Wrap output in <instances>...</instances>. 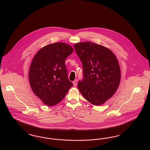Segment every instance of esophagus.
Masks as SVG:
<instances>
[{
  "label": "esophagus",
  "instance_id": "34e87169",
  "mask_svg": "<svg viewBox=\"0 0 150 150\" xmlns=\"http://www.w3.org/2000/svg\"><path fill=\"white\" fill-rule=\"evenodd\" d=\"M73 84H74V86H76L77 85V83H78V81H77V80H75L73 82Z\"/></svg>",
  "mask_w": 150,
  "mask_h": 150
}]
</instances>
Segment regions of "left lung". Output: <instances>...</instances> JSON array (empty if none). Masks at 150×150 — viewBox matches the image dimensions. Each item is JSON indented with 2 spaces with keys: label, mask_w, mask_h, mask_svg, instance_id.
<instances>
[{
  "label": "left lung",
  "mask_w": 150,
  "mask_h": 150,
  "mask_svg": "<svg viewBox=\"0 0 150 150\" xmlns=\"http://www.w3.org/2000/svg\"><path fill=\"white\" fill-rule=\"evenodd\" d=\"M83 67V79L79 90L86 100L100 106L110 99L117 89L121 79L119 61L106 47L90 42L74 44Z\"/></svg>",
  "instance_id": "obj_1"
}]
</instances>
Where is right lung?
<instances>
[{"instance_id": "1", "label": "right lung", "mask_w": 150, "mask_h": 150, "mask_svg": "<svg viewBox=\"0 0 150 150\" xmlns=\"http://www.w3.org/2000/svg\"><path fill=\"white\" fill-rule=\"evenodd\" d=\"M73 51L69 44L52 43L41 48L32 60L30 85L36 96L48 106L60 102L73 86L65 66V60Z\"/></svg>"}]
</instances>
